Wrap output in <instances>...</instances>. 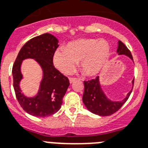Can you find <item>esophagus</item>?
<instances>
[{
	"label": "esophagus",
	"instance_id": "1",
	"mask_svg": "<svg viewBox=\"0 0 148 148\" xmlns=\"http://www.w3.org/2000/svg\"><path fill=\"white\" fill-rule=\"evenodd\" d=\"M69 82H70V84H72V83H73L75 80H76V79H75V78H69Z\"/></svg>",
	"mask_w": 148,
	"mask_h": 148
}]
</instances>
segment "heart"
Returning <instances> with one entry per match:
<instances>
[{
    "mask_svg": "<svg viewBox=\"0 0 148 148\" xmlns=\"http://www.w3.org/2000/svg\"><path fill=\"white\" fill-rule=\"evenodd\" d=\"M110 55V45L103 40L81 39L66 48L56 49L53 64L62 73H69L81 61V69L88 76L99 74Z\"/></svg>",
    "mask_w": 148,
    "mask_h": 148,
    "instance_id": "heart-1",
    "label": "heart"
}]
</instances>
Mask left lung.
Returning <instances> with one entry per match:
<instances>
[{
  "label": "left lung",
  "instance_id": "8db88e82",
  "mask_svg": "<svg viewBox=\"0 0 148 148\" xmlns=\"http://www.w3.org/2000/svg\"><path fill=\"white\" fill-rule=\"evenodd\" d=\"M117 45V53L118 55H126L133 60L131 52L122 42L119 40ZM132 85L134 84V79L132 81ZM84 91L83 93L82 100L84 106L90 112L99 116L111 115L119 110L127 102L133 88L132 86L130 91L127 93V97L123 100L112 101L108 99L102 89L99 76L90 81H84Z\"/></svg>",
  "mask_w": 148,
  "mask_h": 148
}]
</instances>
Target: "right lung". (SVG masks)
Masks as SVG:
<instances>
[{"mask_svg": "<svg viewBox=\"0 0 148 148\" xmlns=\"http://www.w3.org/2000/svg\"><path fill=\"white\" fill-rule=\"evenodd\" d=\"M58 46V39L50 34L36 36L22 46L14 63L12 73L16 98L21 108L31 115L49 117L58 112L61 107L69 82L67 77L53 65V55ZM25 59L35 60L43 70L39 90L32 97L24 95L20 88V82L23 78L21 66Z\"/></svg>", "mask_w": 148, "mask_h": 148, "instance_id": "1", "label": "right lung"}]
</instances>
